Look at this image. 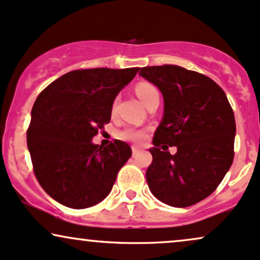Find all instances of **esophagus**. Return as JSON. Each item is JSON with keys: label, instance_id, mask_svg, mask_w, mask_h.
I'll use <instances>...</instances> for the list:
<instances>
[{"label": "esophagus", "instance_id": "esophagus-1", "mask_svg": "<svg viewBox=\"0 0 260 260\" xmlns=\"http://www.w3.org/2000/svg\"><path fill=\"white\" fill-rule=\"evenodd\" d=\"M140 152V148L139 147H136V146H133V154L135 155V154H137Z\"/></svg>", "mask_w": 260, "mask_h": 260}]
</instances>
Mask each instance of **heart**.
<instances>
[{
    "mask_svg": "<svg viewBox=\"0 0 260 260\" xmlns=\"http://www.w3.org/2000/svg\"><path fill=\"white\" fill-rule=\"evenodd\" d=\"M135 92L145 106H147L154 99H159V91H158V88L148 81L137 82L135 85ZM114 109L115 102L113 103V111ZM118 136L121 140H124V141H129L140 145V143L145 142L147 140V131L143 129H136V127H125V129L119 131Z\"/></svg>",
    "mask_w": 260,
    "mask_h": 260,
    "instance_id": "1",
    "label": "heart"
}]
</instances>
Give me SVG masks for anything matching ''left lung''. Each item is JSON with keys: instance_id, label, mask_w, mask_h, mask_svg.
<instances>
[{"instance_id": "obj_1", "label": "left lung", "mask_w": 260, "mask_h": 260, "mask_svg": "<svg viewBox=\"0 0 260 260\" xmlns=\"http://www.w3.org/2000/svg\"><path fill=\"white\" fill-rule=\"evenodd\" d=\"M140 75L164 97V115L149 149L153 159L146 172L149 190L168 206H193L216 190L233 164V108L214 80L193 70L166 64L143 67ZM169 145L178 148L175 155L167 151Z\"/></svg>"}]
</instances>
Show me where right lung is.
Returning a JSON list of instances; mask_svg holds the SVG:
<instances>
[{"mask_svg":"<svg viewBox=\"0 0 260 260\" xmlns=\"http://www.w3.org/2000/svg\"><path fill=\"white\" fill-rule=\"evenodd\" d=\"M139 69L73 70L40 92L27 148L39 184L57 202L82 209L109 194L131 148L119 140L106 147L91 140L111 121L113 101Z\"/></svg>","mask_w":260,"mask_h":260,"instance_id":"right-lung-1","label":"right lung"}]
</instances>
